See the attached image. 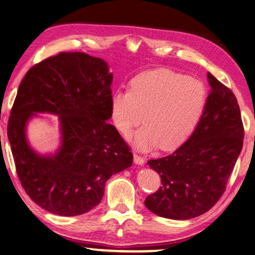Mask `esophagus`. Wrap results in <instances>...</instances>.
<instances>
[{
  "label": "esophagus",
  "instance_id": "1",
  "mask_svg": "<svg viewBox=\"0 0 255 255\" xmlns=\"http://www.w3.org/2000/svg\"><path fill=\"white\" fill-rule=\"evenodd\" d=\"M133 162L136 164H139V166H142L144 163V159L140 156H138L137 153H133Z\"/></svg>",
  "mask_w": 255,
  "mask_h": 255
}]
</instances>
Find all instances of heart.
I'll use <instances>...</instances> for the list:
<instances>
[{
  "label": "heart",
  "instance_id": "b5f03b06",
  "mask_svg": "<svg viewBox=\"0 0 255 255\" xmlns=\"http://www.w3.org/2000/svg\"><path fill=\"white\" fill-rule=\"evenodd\" d=\"M207 103V89L199 79L170 69L147 71L131 79L129 92L111 96V115L125 137L141 123L133 139L134 147L148 151L160 146L174 150L191 136Z\"/></svg>",
  "mask_w": 255,
  "mask_h": 255
}]
</instances>
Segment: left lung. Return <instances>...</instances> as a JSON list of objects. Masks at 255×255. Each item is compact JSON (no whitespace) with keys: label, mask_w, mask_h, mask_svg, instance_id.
I'll list each match as a JSON object with an SVG mask.
<instances>
[{"label":"left lung","mask_w":255,"mask_h":255,"mask_svg":"<svg viewBox=\"0 0 255 255\" xmlns=\"http://www.w3.org/2000/svg\"><path fill=\"white\" fill-rule=\"evenodd\" d=\"M208 82L210 93L191 136L169 156L147 162L162 186L144 206L159 217L188 220L210 210L241 153L244 129L237 98L210 73Z\"/></svg>","instance_id":"1"}]
</instances>
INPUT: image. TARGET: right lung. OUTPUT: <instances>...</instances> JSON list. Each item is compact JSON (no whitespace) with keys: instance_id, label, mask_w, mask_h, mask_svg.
<instances>
[{"instance_id":"add662e5","label":"right lung","mask_w":255,"mask_h":255,"mask_svg":"<svg viewBox=\"0 0 255 255\" xmlns=\"http://www.w3.org/2000/svg\"><path fill=\"white\" fill-rule=\"evenodd\" d=\"M113 78L104 59L76 52L44 59L19 84L8 141L25 192L48 212H88L108 179L131 166L130 148L107 122ZM37 113L59 116L61 143L54 154H39L28 142L27 124Z\"/></svg>"}]
</instances>
